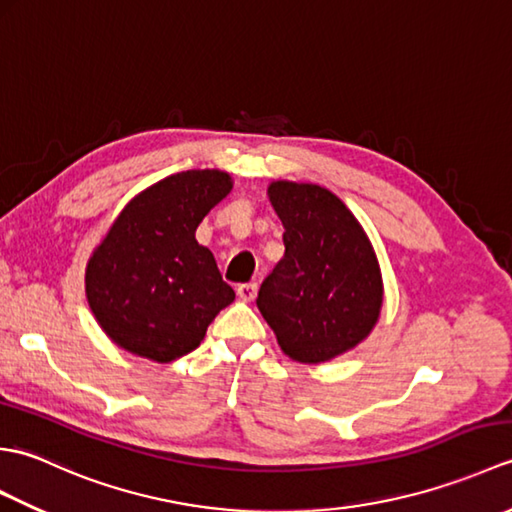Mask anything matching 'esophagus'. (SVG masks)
<instances>
[{
  "label": "esophagus",
  "mask_w": 512,
  "mask_h": 512,
  "mask_svg": "<svg viewBox=\"0 0 512 512\" xmlns=\"http://www.w3.org/2000/svg\"><path fill=\"white\" fill-rule=\"evenodd\" d=\"M237 297L242 301H253L257 297V284H239Z\"/></svg>",
  "instance_id": "esophagus-1"
}]
</instances>
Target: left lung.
Returning <instances> with one entry per match:
<instances>
[{
  "mask_svg": "<svg viewBox=\"0 0 512 512\" xmlns=\"http://www.w3.org/2000/svg\"><path fill=\"white\" fill-rule=\"evenodd\" d=\"M268 200L284 224L286 253L257 308L297 363L332 361L363 343L383 310V275L361 222L319 184L275 180Z\"/></svg>",
  "mask_w": 512,
  "mask_h": 512,
  "instance_id": "obj_1",
  "label": "left lung"
}]
</instances>
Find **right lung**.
Listing matches in <instances>:
<instances>
[{
	"mask_svg": "<svg viewBox=\"0 0 512 512\" xmlns=\"http://www.w3.org/2000/svg\"><path fill=\"white\" fill-rule=\"evenodd\" d=\"M233 189L220 169L173 173L134 195L85 268L96 323L121 350L171 363L195 350L233 303L215 257L198 244L204 215Z\"/></svg>",
	"mask_w": 512,
	"mask_h": 512,
	"instance_id": "right-lung-1",
	"label": "right lung"
}]
</instances>
